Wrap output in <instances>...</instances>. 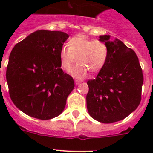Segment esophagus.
<instances>
[{
	"label": "esophagus",
	"instance_id": "esophagus-1",
	"mask_svg": "<svg viewBox=\"0 0 153 153\" xmlns=\"http://www.w3.org/2000/svg\"><path fill=\"white\" fill-rule=\"evenodd\" d=\"M81 82L80 81H79V80H75V83H76V85H79V83H80Z\"/></svg>",
	"mask_w": 153,
	"mask_h": 153
}]
</instances>
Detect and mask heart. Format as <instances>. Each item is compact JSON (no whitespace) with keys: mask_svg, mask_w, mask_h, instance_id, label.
<instances>
[{"mask_svg":"<svg viewBox=\"0 0 153 153\" xmlns=\"http://www.w3.org/2000/svg\"><path fill=\"white\" fill-rule=\"evenodd\" d=\"M68 44L69 47L64 46L60 51V67L63 70L68 71L76 57L78 63L70 72L76 79H84L89 71L99 72L107 61L109 48L104 42L78 35L70 39Z\"/></svg>","mask_w":153,"mask_h":153,"instance_id":"heart-1","label":"heart"}]
</instances>
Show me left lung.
<instances>
[{"label": "left lung", "mask_w": 153, "mask_h": 153, "mask_svg": "<svg viewBox=\"0 0 153 153\" xmlns=\"http://www.w3.org/2000/svg\"><path fill=\"white\" fill-rule=\"evenodd\" d=\"M109 48V56L97 77L87 81L86 106L90 117L112 123L136 110L141 101L143 70L134 51L109 35L100 36Z\"/></svg>", "instance_id": "obj_1"}]
</instances>
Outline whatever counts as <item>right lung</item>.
I'll list each match as a JSON object with an SVG mask.
<instances>
[{"label": "right lung", "mask_w": 153, "mask_h": 153, "mask_svg": "<svg viewBox=\"0 0 153 153\" xmlns=\"http://www.w3.org/2000/svg\"><path fill=\"white\" fill-rule=\"evenodd\" d=\"M68 37L61 31L40 30L10 53L6 72L10 99L30 117L51 120L64 109L75 86L72 76L60 68V51Z\"/></svg>", "instance_id": "right-lung-1"}]
</instances>
